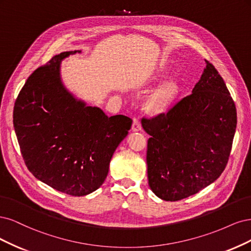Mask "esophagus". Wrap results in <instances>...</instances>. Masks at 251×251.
<instances>
[{"label": "esophagus", "mask_w": 251, "mask_h": 251, "mask_svg": "<svg viewBox=\"0 0 251 251\" xmlns=\"http://www.w3.org/2000/svg\"><path fill=\"white\" fill-rule=\"evenodd\" d=\"M132 131H134V132H136V131H140L141 129H142V125H141V122L139 120H136V119H134L133 120V123H132Z\"/></svg>", "instance_id": "34e87169"}]
</instances>
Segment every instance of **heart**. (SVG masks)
Wrapping results in <instances>:
<instances>
[{
	"label": "heart",
	"mask_w": 251,
	"mask_h": 251,
	"mask_svg": "<svg viewBox=\"0 0 251 251\" xmlns=\"http://www.w3.org/2000/svg\"><path fill=\"white\" fill-rule=\"evenodd\" d=\"M178 93V85L174 81H168L153 94L148 101V108L152 112H160L166 109Z\"/></svg>",
	"instance_id": "b5f03b06"
}]
</instances>
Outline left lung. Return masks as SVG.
Wrapping results in <instances>:
<instances>
[{
  "mask_svg": "<svg viewBox=\"0 0 251 251\" xmlns=\"http://www.w3.org/2000/svg\"><path fill=\"white\" fill-rule=\"evenodd\" d=\"M192 94L166 114L143 119L148 140V183L155 195L177 201L219 177L228 161L237 127L236 105L212 63Z\"/></svg>",
  "mask_w": 251,
  "mask_h": 251,
  "instance_id": "8db88e82",
  "label": "left lung"
}]
</instances>
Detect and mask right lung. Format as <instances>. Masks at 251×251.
<instances>
[{
  "mask_svg": "<svg viewBox=\"0 0 251 251\" xmlns=\"http://www.w3.org/2000/svg\"><path fill=\"white\" fill-rule=\"evenodd\" d=\"M80 50L56 55L26 81L15 101L13 126L29 171L38 180L72 196L99 189L110 159L132 120L78 99L64 86L61 61Z\"/></svg>",
  "mask_w": 251,
  "mask_h": 251,
  "instance_id": "1",
  "label": "right lung"
}]
</instances>
